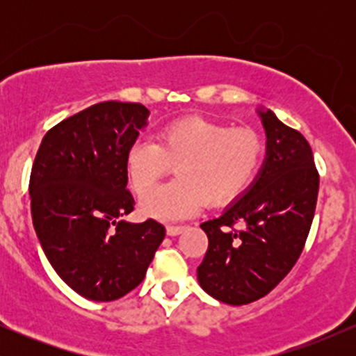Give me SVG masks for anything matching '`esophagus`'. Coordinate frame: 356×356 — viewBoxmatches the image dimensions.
Here are the masks:
<instances>
[{
  "label": "esophagus",
  "mask_w": 356,
  "mask_h": 356,
  "mask_svg": "<svg viewBox=\"0 0 356 356\" xmlns=\"http://www.w3.org/2000/svg\"><path fill=\"white\" fill-rule=\"evenodd\" d=\"M184 229H186L184 226H167V234H169V236H179V234H182Z\"/></svg>",
  "instance_id": "1"
}]
</instances>
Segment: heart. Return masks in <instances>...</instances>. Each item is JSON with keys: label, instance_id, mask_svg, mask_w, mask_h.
Returning <instances> with one entry per match:
<instances>
[{"label": "heart", "instance_id": "heart-1", "mask_svg": "<svg viewBox=\"0 0 356 356\" xmlns=\"http://www.w3.org/2000/svg\"><path fill=\"white\" fill-rule=\"evenodd\" d=\"M266 144L251 127L229 129L199 117L179 118L161 130L159 142L142 138L127 154L132 189L144 194L178 165V181L140 199L145 216L179 220L211 206L229 202L243 192L263 164Z\"/></svg>", "mask_w": 356, "mask_h": 356}]
</instances>
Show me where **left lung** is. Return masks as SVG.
<instances>
[{
	"instance_id": "1",
	"label": "left lung",
	"mask_w": 356,
	"mask_h": 356,
	"mask_svg": "<svg viewBox=\"0 0 356 356\" xmlns=\"http://www.w3.org/2000/svg\"><path fill=\"white\" fill-rule=\"evenodd\" d=\"M266 157L251 186L219 218L201 224L209 239L199 284L222 303L266 296L303 251L316 207L320 175L306 138L271 110L257 108ZM239 223L241 230H234Z\"/></svg>"
}]
</instances>
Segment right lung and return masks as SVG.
<instances>
[{"label": "right lung", "instance_id": "1", "mask_svg": "<svg viewBox=\"0 0 356 356\" xmlns=\"http://www.w3.org/2000/svg\"><path fill=\"white\" fill-rule=\"evenodd\" d=\"M140 104L102 102L48 130L30 177L31 218L44 256L75 293L113 301L142 283L165 227L129 222L127 154L144 129Z\"/></svg>", "mask_w": 356, "mask_h": 356}]
</instances>
